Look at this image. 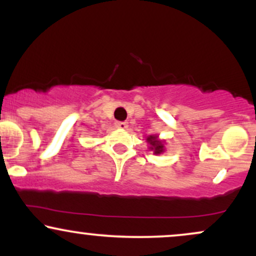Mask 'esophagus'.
Here are the masks:
<instances>
[{"mask_svg": "<svg viewBox=\"0 0 256 256\" xmlns=\"http://www.w3.org/2000/svg\"><path fill=\"white\" fill-rule=\"evenodd\" d=\"M116 128H120V130H126L128 128V122H116Z\"/></svg>", "mask_w": 256, "mask_h": 256, "instance_id": "obj_1", "label": "esophagus"}]
</instances>
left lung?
<instances>
[{
    "label": "left lung",
    "instance_id": "obj_1",
    "mask_svg": "<svg viewBox=\"0 0 256 256\" xmlns=\"http://www.w3.org/2000/svg\"><path fill=\"white\" fill-rule=\"evenodd\" d=\"M146 142L149 144V149L154 152L155 155H160L165 152L166 140H160L158 134H150V136L146 137Z\"/></svg>",
    "mask_w": 256,
    "mask_h": 256
}]
</instances>
